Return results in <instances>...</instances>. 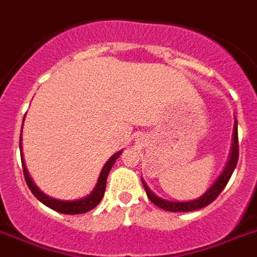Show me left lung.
Wrapping results in <instances>:
<instances>
[{
	"label": "left lung",
	"mask_w": 257,
	"mask_h": 257,
	"mask_svg": "<svg viewBox=\"0 0 257 257\" xmlns=\"http://www.w3.org/2000/svg\"><path fill=\"white\" fill-rule=\"evenodd\" d=\"M237 160H239V139H237V120L235 118L231 153H229V159H228L227 165H225L224 171L221 172V175L217 177V180L212 184L211 188H209L203 196H200L199 199L189 200V201H171V200L161 199V197H159L156 193H153V192L149 189V187L147 185V183H145L144 180H143V177H141V181H143V185H144L145 191H147V195H148L149 200H151L155 205L161 208V209H165V211L169 212L196 211V209H201V208L209 205V204L221 193V191L225 188V185H227L229 179H231L232 173L235 171Z\"/></svg>",
	"instance_id": "obj_1"
}]
</instances>
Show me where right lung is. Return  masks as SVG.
<instances>
[{
	"mask_svg": "<svg viewBox=\"0 0 257 257\" xmlns=\"http://www.w3.org/2000/svg\"><path fill=\"white\" fill-rule=\"evenodd\" d=\"M25 120V117H24ZM20 151H21V161H22V169H24V176H25L26 184L28 187L32 191L36 197H37L42 204H45L46 207L52 208L53 211L60 212V213H65V215H78V213H85V212L92 211L93 208L97 207L98 203L102 199V196L105 193V187H106V179H108V175L110 169H112L114 161L117 160V157L120 156L122 151L114 153L110 159H109L106 163H105L104 168L101 169V173L98 176V180H97V184L94 189H93L88 196L82 197V199L77 200H57L53 199V197H49L48 195H45L44 192L40 191V188L33 183V180L30 179L29 172L26 169L25 161H24V156H22V128H21V136H20Z\"/></svg>",
	"mask_w": 257,
	"mask_h": 257,
	"instance_id": "add662e5",
	"label": "right lung"
}]
</instances>
